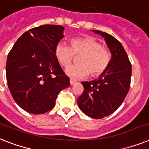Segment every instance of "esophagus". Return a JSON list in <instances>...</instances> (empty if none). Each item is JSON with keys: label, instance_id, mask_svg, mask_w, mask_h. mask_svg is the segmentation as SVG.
<instances>
[{"label": "esophagus", "instance_id": "34e87169", "mask_svg": "<svg viewBox=\"0 0 149 149\" xmlns=\"http://www.w3.org/2000/svg\"><path fill=\"white\" fill-rule=\"evenodd\" d=\"M76 83H77V81L75 80V79H70V83L71 86L74 85Z\"/></svg>", "mask_w": 149, "mask_h": 149}]
</instances>
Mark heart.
Instances as JSON below:
<instances>
[{"label":"heart","instance_id":"1","mask_svg":"<svg viewBox=\"0 0 149 149\" xmlns=\"http://www.w3.org/2000/svg\"><path fill=\"white\" fill-rule=\"evenodd\" d=\"M75 56H79L78 65L66 69L65 72L72 78H84L89 76L98 77L106 72L111 60V54L101 43L91 37L72 39L70 46L58 43L55 47V56L63 66L72 63Z\"/></svg>","mask_w":149,"mask_h":149}]
</instances>
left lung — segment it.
Wrapping results in <instances>:
<instances>
[{"mask_svg":"<svg viewBox=\"0 0 149 149\" xmlns=\"http://www.w3.org/2000/svg\"><path fill=\"white\" fill-rule=\"evenodd\" d=\"M92 31L103 37L112 57L107 70L99 79L81 82L84 90L77 103L88 116L102 118L116 111L125 100L130 88L132 66L119 41L107 33Z\"/></svg>","mask_w":149,"mask_h":149,"instance_id":"1","label":"left lung"}]
</instances>
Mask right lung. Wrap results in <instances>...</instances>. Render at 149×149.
Masks as SVG:
<instances>
[{"mask_svg":"<svg viewBox=\"0 0 149 149\" xmlns=\"http://www.w3.org/2000/svg\"><path fill=\"white\" fill-rule=\"evenodd\" d=\"M64 27L46 24L25 32L8 54L6 77L8 88L20 108L43 114L55 106L62 89L70 86L55 56V47Z\"/></svg>","mask_w":149,"mask_h":149,"instance_id":"right-lung-1","label":"right lung"}]
</instances>
